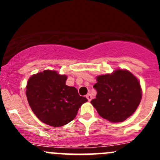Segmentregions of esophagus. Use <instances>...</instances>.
<instances>
[{"label":"esophagus","instance_id":"34e87169","mask_svg":"<svg viewBox=\"0 0 160 160\" xmlns=\"http://www.w3.org/2000/svg\"><path fill=\"white\" fill-rule=\"evenodd\" d=\"M86 97H87V98L88 99V101H91V99H92V95L90 94H88Z\"/></svg>","mask_w":160,"mask_h":160}]
</instances>
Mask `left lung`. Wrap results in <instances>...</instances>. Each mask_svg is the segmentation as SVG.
Listing matches in <instances>:
<instances>
[{
  "mask_svg": "<svg viewBox=\"0 0 160 160\" xmlns=\"http://www.w3.org/2000/svg\"><path fill=\"white\" fill-rule=\"evenodd\" d=\"M96 79L97 95L90 102L100 116L111 122H121L135 113L142 99V89L132 73L118 69Z\"/></svg>",
  "mask_w": 160,
  "mask_h": 160,
  "instance_id": "8db88e82",
  "label": "left lung"
}]
</instances>
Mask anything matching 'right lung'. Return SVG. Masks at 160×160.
Masks as SVG:
<instances>
[{
    "label": "right lung",
    "mask_w": 160,
    "mask_h": 160,
    "mask_svg": "<svg viewBox=\"0 0 160 160\" xmlns=\"http://www.w3.org/2000/svg\"><path fill=\"white\" fill-rule=\"evenodd\" d=\"M67 76L46 70L33 74L26 85V97L32 111L44 123L62 127L71 122L79 107L87 102L78 90L66 84Z\"/></svg>",
    "instance_id": "right-lung-1"
}]
</instances>
